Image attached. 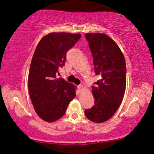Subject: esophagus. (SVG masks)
Listing matches in <instances>:
<instances>
[{
  "mask_svg": "<svg viewBox=\"0 0 154 154\" xmlns=\"http://www.w3.org/2000/svg\"><path fill=\"white\" fill-rule=\"evenodd\" d=\"M83 88H84V87H83L82 85H79V86H78V89H79V91H82Z\"/></svg>",
  "mask_w": 154,
  "mask_h": 154,
  "instance_id": "34e87169",
  "label": "esophagus"
}]
</instances>
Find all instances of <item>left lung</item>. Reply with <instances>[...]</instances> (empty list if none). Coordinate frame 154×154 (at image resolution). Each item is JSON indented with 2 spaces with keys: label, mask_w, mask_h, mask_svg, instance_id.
<instances>
[{
  "label": "left lung",
  "mask_w": 154,
  "mask_h": 154,
  "mask_svg": "<svg viewBox=\"0 0 154 154\" xmlns=\"http://www.w3.org/2000/svg\"><path fill=\"white\" fill-rule=\"evenodd\" d=\"M91 51L95 74L101 79L92 86L94 106L85 110L90 121L101 123L109 120L119 108L126 88V64L117 44L103 33H86Z\"/></svg>",
  "instance_id": "8db88e82"
}]
</instances>
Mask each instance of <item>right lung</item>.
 I'll return each instance as SVG.
<instances>
[{
    "instance_id": "1",
    "label": "right lung",
    "mask_w": 154,
    "mask_h": 154,
    "mask_svg": "<svg viewBox=\"0 0 154 154\" xmlns=\"http://www.w3.org/2000/svg\"><path fill=\"white\" fill-rule=\"evenodd\" d=\"M81 36L80 33H50L36 46L29 68L28 88L34 109L43 121L59 120L76 96L77 87L56 75L64 64L67 51Z\"/></svg>"
}]
</instances>
